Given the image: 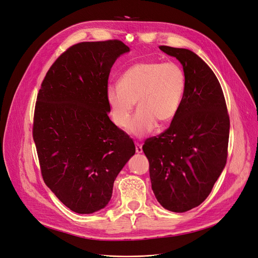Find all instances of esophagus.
Segmentation results:
<instances>
[{
	"mask_svg": "<svg viewBox=\"0 0 258 258\" xmlns=\"http://www.w3.org/2000/svg\"><path fill=\"white\" fill-rule=\"evenodd\" d=\"M135 151L137 154L142 153V146L139 144V142H135Z\"/></svg>",
	"mask_w": 258,
	"mask_h": 258,
	"instance_id": "1",
	"label": "esophagus"
}]
</instances>
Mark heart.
<instances>
[{
  "label": "heart",
  "instance_id": "1",
  "mask_svg": "<svg viewBox=\"0 0 258 258\" xmlns=\"http://www.w3.org/2000/svg\"><path fill=\"white\" fill-rule=\"evenodd\" d=\"M185 89V74L172 61H142L128 68L119 84H109L106 101L112 122L125 127L138 101L139 109L128 124V131L145 136L157 125L172 120Z\"/></svg>",
  "mask_w": 258,
  "mask_h": 258
}]
</instances>
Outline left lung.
Wrapping results in <instances>:
<instances>
[{
  "instance_id": "left-lung-1",
  "label": "left lung",
  "mask_w": 258,
  "mask_h": 258,
  "mask_svg": "<svg viewBox=\"0 0 258 258\" xmlns=\"http://www.w3.org/2000/svg\"><path fill=\"white\" fill-rule=\"evenodd\" d=\"M159 48L182 64L185 89L169 128L148 138L142 150L158 202L185 212L205 201L222 172L230 117L221 86L202 58L188 49Z\"/></svg>"
}]
</instances>
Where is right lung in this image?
I'll list each match as a JSON object with an SVG mask.
<instances>
[{
    "instance_id": "add662e5",
    "label": "right lung",
    "mask_w": 258,
    "mask_h": 258,
    "mask_svg": "<svg viewBox=\"0 0 258 258\" xmlns=\"http://www.w3.org/2000/svg\"><path fill=\"white\" fill-rule=\"evenodd\" d=\"M128 51L120 40L73 45L51 66L37 96L33 137L41 173L76 213L105 207L135 154L133 139L109 120L105 95L112 64Z\"/></svg>"
}]
</instances>
